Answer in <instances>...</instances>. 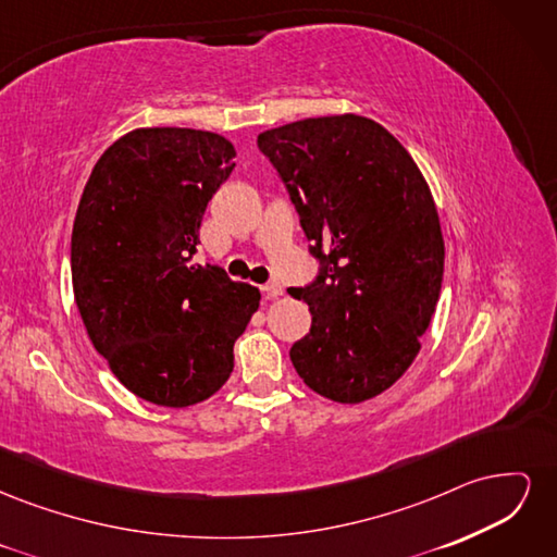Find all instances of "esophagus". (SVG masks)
I'll use <instances>...</instances> for the list:
<instances>
[{
	"label": "esophagus",
	"instance_id": "34e87169",
	"mask_svg": "<svg viewBox=\"0 0 557 557\" xmlns=\"http://www.w3.org/2000/svg\"><path fill=\"white\" fill-rule=\"evenodd\" d=\"M262 293H264L267 299H276L283 293V288H281L278 281H269V283L262 285Z\"/></svg>",
	"mask_w": 557,
	"mask_h": 557
}]
</instances>
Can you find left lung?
<instances>
[{
  "label": "left lung",
  "mask_w": 557,
  "mask_h": 557,
  "mask_svg": "<svg viewBox=\"0 0 557 557\" xmlns=\"http://www.w3.org/2000/svg\"><path fill=\"white\" fill-rule=\"evenodd\" d=\"M258 148L320 264L290 288L311 311L290 360L318 395L372 399L411 367L440 301L444 237L428 183L391 132L352 113L267 129Z\"/></svg>",
  "instance_id": "left-lung-1"
}]
</instances>
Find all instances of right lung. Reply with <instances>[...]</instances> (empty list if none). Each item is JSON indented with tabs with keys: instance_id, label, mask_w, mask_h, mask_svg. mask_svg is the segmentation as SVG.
Here are the masks:
<instances>
[{
	"instance_id": "1",
	"label": "right lung",
	"mask_w": 557,
	"mask_h": 557,
	"mask_svg": "<svg viewBox=\"0 0 557 557\" xmlns=\"http://www.w3.org/2000/svg\"><path fill=\"white\" fill-rule=\"evenodd\" d=\"M234 158L213 132L134 129L97 160L78 201L72 283L83 325L115 379L158 407L221 391L260 307L258 288L193 260Z\"/></svg>"
}]
</instances>
